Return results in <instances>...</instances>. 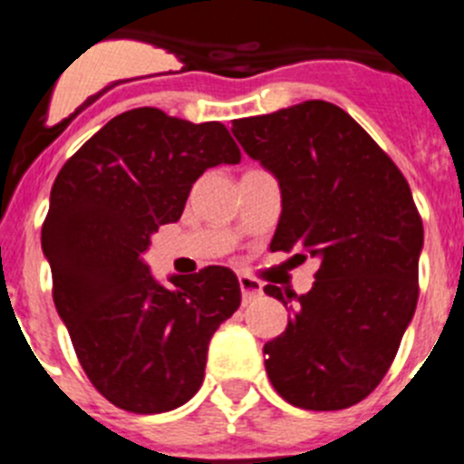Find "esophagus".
<instances>
[{"instance_id": "obj_1", "label": "esophagus", "mask_w": 464, "mask_h": 464, "mask_svg": "<svg viewBox=\"0 0 464 464\" xmlns=\"http://www.w3.org/2000/svg\"><path fill=\"white\" fill-rule=\"evenodd\" d=\"M239 288H241V299H244V304H251V302H256V299L262 295V283L256 281L253 276H246V274H241L239 276Z\"/></svg>"}]
</instances>
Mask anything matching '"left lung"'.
Segmentation results:
<instances>
[{
	"mask_svg": "<svg viewBox=\"0 0 464 464\" xmlns=\"http://www.w3.org/2000/svg\"><path fill=\"white\" fill-rule=\"evenodd\" d=\"M232 134L281 188L269 248L321 260L306 295L265 285L285 306L297 302L285 332L262 348L269 381L293 407H353L381 383L416 311L423 220L411 188L330 102L241 118Z\"/></svg>",
	"mask_w": 464,
	"mask_h": 464,
	"instance_id": "8db88e82",
	"label": "left lung"
}]
</instances>
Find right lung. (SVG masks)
Here are the masks:
<instances>
[{"mask_svg":"<svg viewBox=\"0 0 464 464\" xmlns=\"http://www.w3.org/2000/svg\"><path fill=\"white\" fill-rule=\"evenodd\" d=\"M241 160L223 122L153 106L125 111L57 174L41 227L53 302L90 383L116 407L162 413L199 391L213 332L241 304L235 272L204 267L155 281L143 256L181 218L192 183Z\"/></svg>","mask_w":464,"mask_h":464,"instance_id":"right-lung-1","label":"right lung"}]
</instances>
